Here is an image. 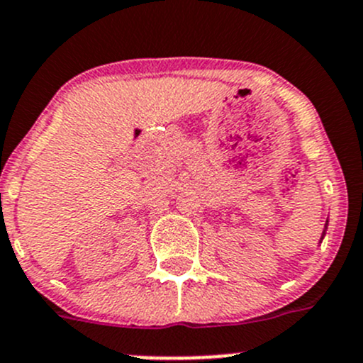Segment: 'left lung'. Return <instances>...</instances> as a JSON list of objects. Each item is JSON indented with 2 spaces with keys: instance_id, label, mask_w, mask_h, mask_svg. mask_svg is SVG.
<instances>
[{
  "instance_id": "obj_1",
  "label": "left lung",
  "mask_w": 363,
  "mask_h": 363,
  "mask_svg": "<svg viewBox=\"0 0 363 363\" xmlns=\"http://www.w3.org/2000/svg\"><path fill=\"white\" fill-rule=\"evenodd\" d=\"M327 226H328V221L325 223V230H323V233H321V239H320V244H321V240L325 239V233H327Z\"/></svg>"
}]
</instances>
